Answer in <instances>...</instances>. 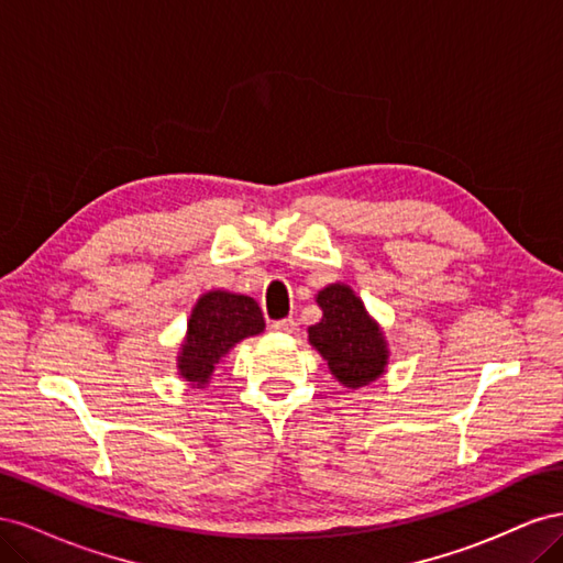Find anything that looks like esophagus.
Instances as JSON below:
<instances>
[{"label": "esophagus", "instance_id": "1", "mask_svg": "<svg viewBox=\"0 0 563 563\" xmlns=\"http://www.w3.org/2000/svg\"><path fill=\"white\" fill-rule=\"evenodd\" d=\"M269 329L277 331V333H288L294 335L298 333V321L294 317H286V319H277V321H269Z\"/></svg>", "mask_w": 563, "mask_h": 563}]
</instances>
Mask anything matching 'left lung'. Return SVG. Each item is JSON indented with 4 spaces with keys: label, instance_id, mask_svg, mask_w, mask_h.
<instances>
[{
    "label": "left lung",
    "instance_id": "8db88e82",
    "mask_svg": "<svg viewBox=\"0 0 563 563\" xmlns=\"http://www.w3.org/2000/svg\"><path fill=\"white\" fill-rule=\"evenodd\" d=\"M323 317L310 327V343L329 362L345 387L376 380L387 364V347L378 323L366 314L364 302L350 286L333 284L317 296Z\"/></svg>",
    "mask_w": 563,
    "mask_h": 563
}]
</instances>
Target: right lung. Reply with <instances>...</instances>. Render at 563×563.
I'll return each instance as SVG.
<instances>
[{"instance_id":"1","label":"right lung","mask_w":563,"mask_h":563,"mask_svg":"<svg viewBox=\"0 0 563 563\" xmlns=\"http://www.w3.org/2000/svg\"><path fill=\"white\" fill-rule=\"evenodd\" d=\"M263 329L265 319L253 298L228 291L201 296L187 321V338L178 356L180 376L203 387L220 356H225L242 338L261 333Z\"/></svg>"}]
</instances>
